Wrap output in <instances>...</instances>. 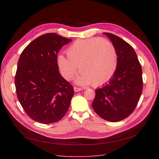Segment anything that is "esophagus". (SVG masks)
I'll use <instances>...</instances> for the list:
<instances>
[{"label": "esophagus", "mask_w": 159, "mask_h": 159, "mask_svg": "<svg viewBox=\"0 0 159 159\" xmlns=\"http://www.w3.org/2000/svg\"><path fill=\"white\" fill-rule=\"evenodd\" d=\"M74 91H75V92H78V91H80L82 89L81 88H78V87H74Z\"/></svg>", "instance_id": "obj_1"}]
</instances>
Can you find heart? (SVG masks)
<instances>
[{"mask_svg":"<svg viewBox=\"0 0 159 159\" xmlns=\"http://www.w3.org/2000/svg\"><path fill=\"white\" fill-rule=\"evenodd\" d=\"M68 57H57V64L61 75L70 80L79 69L75 81L81 85L93 83L95 86L105 84L114 75L118 65V55L110 41L99 37L77 40L67 48Z\"/></svg>","mask_w":159,"mask_h":159,"instance_id":"1","label":"heart"}]
</instances>
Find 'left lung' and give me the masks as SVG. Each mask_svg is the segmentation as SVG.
<instances>
[{"label":"left lung","mask_w":159,"mask_h":159,"mask_svg":"<svg viewBox=\"0 0 159 159\" xmlns=\"http://www.w3.org/2000/svg\"><path fill=\"white\" fill-rule=\"evenodd\" d=\"M103 34L116 48L118 65L108 84L95 90L92 107L100 117L117 122L129 117L137 107L143 90L142 68L131 45L113 34Z\"/></svg>","instance_id":"1"}]
</instances>
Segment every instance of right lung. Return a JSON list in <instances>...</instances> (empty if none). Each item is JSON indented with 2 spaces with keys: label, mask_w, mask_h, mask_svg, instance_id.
<instances>
[{
  "label": "right lung",
  "mask_w": 159,
  "mask_h": 159,
  "mask_svg": "<svg viewBox=\"0 0 159 159\" xmlns=\"http://www.w3.org/2000/svg\"><path fill=\"white\" fill-rule=\"evenodd\" d=\"M71 41L56 33L45 34L30 42L19 57L14 81L17 98L34 121L56 123L70 107L74 91L60 74L57 54Z\"/></svg>",
  "instance_id": "obj_1"
}]
</instances>
